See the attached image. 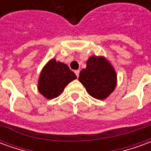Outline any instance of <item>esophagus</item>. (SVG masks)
<instances>
[{
	"label": "esophagus",
	"mask_w": 151,
	"mask_h": 151,
	"mask_svg": "<svg viewBox=\"0 0 151 151\" xmlns=\"http://www.w3.org/2000/svg\"><path fill=\"white\" fill-rule=\"evenodd\" d=\"M79 73H80V70H75V73H76V75H77V77L78 78V76H79Z\"/></svg>",
	"instance_id": "1"
}]
</instances>
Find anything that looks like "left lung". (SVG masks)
<instances>
[{
    "mask_svg": "<svg viewBox=\"0 0 151 151\" xmlns=\"http://www.w3.org/2000/svg\"><path fill=\"white\" fill-rule=\"evenodd\" d=\"M78 79L89 95L101 100L113 91L116 84L115 70L110 63L101 56L90 57L86 68L80 72Z\"/></svg>",
    "mask_w": 151,
    "mask_h": 151,
    "instance_id": "1",
    "label": "left lung"
}]
</instances>
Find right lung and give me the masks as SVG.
<instances>
[{"label":"right lung","mask_w":151,"mask_h":151,"mask_svg":"<svg viewBox=\"0 0 151 151\" xmlns=\"http://www.w3.org/2000/svg\"><path fill=\"white\" fill-rule=\"evenodd\" d=\"M76 78V74L67 65L52 59L40 73L38 89L45 98L51 99L57 97Z\"/></svg>","instance_id":"1"}]
</instances>
